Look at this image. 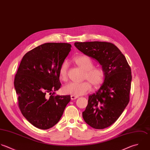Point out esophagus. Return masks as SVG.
Segmentation results:
<instances>
[{"label":"esophagus","instance_id":"1","mask_svg":"<svg viewBox=\"0 0 150 150\" xmlns=\"http://www.w3.org/2000/svg\"><path fill=\"white\" fill-rule=\"evenodd\" d=\"M78 98V96H74V95H71V99L72 100H75L76 99H77Z\"/></svg>","mask_w":150,"mask_h":150}]
</instances>
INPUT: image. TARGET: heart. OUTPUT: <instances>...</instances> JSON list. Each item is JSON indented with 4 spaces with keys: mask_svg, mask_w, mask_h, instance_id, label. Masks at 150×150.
Returning a JSON list of instances; mask_svg holds the SVG:
<instances>
[{
    "mask_svg": "<svg viewBox=\"0 0 150 150\" xmlns=\"http://www.w3.org/2000/svg\"><path fill=\"white\" fill-rule=\"evenodd\" d=\"M73 61L85 71V79L90 81L95 88H98L102 84L105 78V71L102 68L94 67V63L89 57L78 56L73 59ZM68 64L66 61L64 62L59 68L58 75L62 81H67L68 79ZM90 83L88 81L71 82L64 86L63 91L66 94L76 96L83 95L91 91V85Z\"/></svg>",
    "mask_w": 150,
    "mask_h": 150,
    "instance_id": "1",
    "label": "heart"
}]
</instances>
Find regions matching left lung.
<instances>
[{
  "instance_id": "left-lung-1",
  "label": "left lung",
  "mask_w": 150,
  "mask_h": 150,
  "mask_svg": "<svg viewBox=\"0 0 150 150\" xmlns=\"http://www.w3.org/2000/svg\"><path fill=\"white\" fill-rule=\"evenodd\" d=\"M74 45L97 60L105 71L104 82L95 93L89 95L82 116L92 127L105 129L119 119L129 102L131 68L125 55L111 42H76Z\"/></svg>"
}]
</instances>
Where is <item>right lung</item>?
Listing matches in <instances>:
<instances>
[{
	"label": "right lung",
	"instance_id": "1",
	"mask_svg": "<svg viewBox=\"0 0 150 150\" xmlns=\"http://www.w3.org/2000/svg\"><path fill=\"white\" fill-rule=\"evenodd\" d=\"M71 47L68 43H45L27 52L21 61L14 81L18 107L38 129L55 126L71 100L70 95H54L61 87L59 69ZM48 94H52L50 97Z\"/></svg>",
	"mask_w": 150,
	"mask_h": 150
}]
</instances>
